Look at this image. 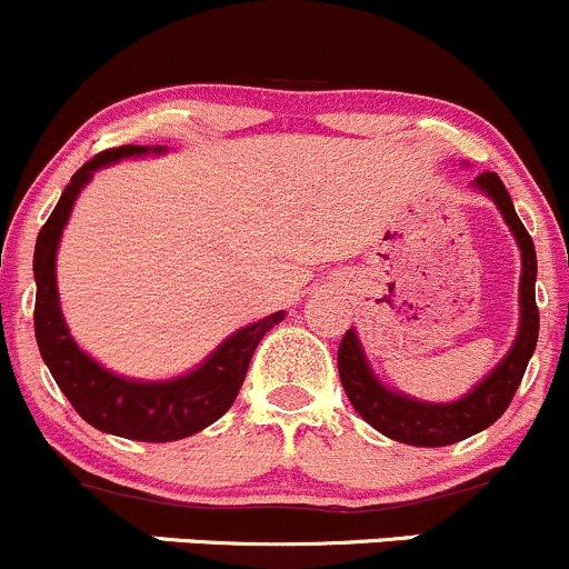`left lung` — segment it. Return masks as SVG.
Here are the masks:
<instances>
[{"mask_svg":"<svg viewBox=\"0 0 569 569\" xmlns=\"http://www.w3.org/2000/svg\"><path fill=\"white\" fill-rule=\"evenodd\" d=\"M475 187L488 192L499 211L505 213L507 224L516 233L518 247H521L523 271H521V331H518L516 345L507 352L502 363L493 369L491 377H486L478 388L469 396H463L456 405H423V401H412L407 396L390 393L375 375L369 371L363 352L356 333L347 331L341 336L339 345V377L341 388H345L347 399L356 407V412L369 426L385 437L396 439L405 445H418V448H442V445L461 442V439L472 437L491 423H497L510 407L512 396H516L518 385L523 380V371L537 347V333H540V311L535 301V279H537V254L531 236L518 219L512 200L507 194L497 173L486 170L475 179Z\"/></svg>","mask_w":569,"mask_h":569,"instance_id":"left-lung-1","label":"left lung"}]
</instances>
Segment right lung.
<instances>
[{"instance_id":"1","label":"right lung","mask_w":569,"mask_h":569,"mask_svg":"<svg viewBox=\"0 0 569 569\" xmlns=\"http://www.w3.org/2000/svg\"><path fill=\"white\" fill-rule=\"evenodd\" d=\"M143 146H119V149L100 151L97 157L76 170L70 184L64 187L57 209L42 224L34 247V336H38L40 356L51 369L59 390L67 396L72 409L94 429L116 433V437L138 439V442H173L198 433L213 420L222 418L233 407L254 347L282 322L284 311L252 322L230 336L200 369L181 380L170 382H130L97 366L83 356L76 341L67 333V326L59 311L57 296V247L62 228L70 217L76 194L91 179V170L121 157L146 154Z\"/></svg>"}]
</instances>
